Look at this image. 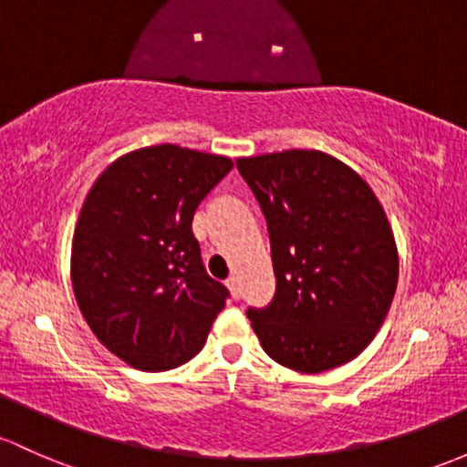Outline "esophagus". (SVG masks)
<instances>
[{
	"label": "esophagus",
	"instance_id": "obj_1",
	"mask_svg": "<svg viewBox=\"0 0 467 467\" xmlns=\"http://www.w3.org/2000/svg\"><path fill=\"white\" fill-rule=\"evenodd\" d=\"M228 291L233 299H239L242 297V286H239V279L237 277H230L228 279Z\"/></svg>",
	"mask_w": 467,
	"mask_h": 467
}]
</instances>
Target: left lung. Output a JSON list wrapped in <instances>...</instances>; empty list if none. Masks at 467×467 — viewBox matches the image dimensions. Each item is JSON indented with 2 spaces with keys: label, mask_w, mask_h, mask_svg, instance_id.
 Instances as JSON below:
<instances>
[{
  "label": "left lung",
  "mask_w": 467,
  "mask_h": 467,
  "mask_svg": "<svg viewBox=\"0 0 467 467\" xmlns=\"http://www.w3.org/2000/svg\"><path fill=\"white\" fill-rule=\"evenodd\" d=\"M271 234L277 288L248 320L264 351L299 374L360 356L389 313L399 248L385 208L349 165L320 150L244 156Z\"/></svg>",
  "instance_id": "obj_1"
}]
</instances>
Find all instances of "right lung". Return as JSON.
<instances>
[{
  "instance_id": "obj_1",
  "label": "right lung",
  "mask_w": 467,
  "mask_h": 467,
  "mask_svg": "<svg viewBox=\"0 0 467 467\" xmlns=\"http://www.w3.org/2000/svg\"><path fill=\"white\" fill-rule=\"evenodd\" d=\"M230 170L228 156L140 147L107 165L82 203L71 244L76 302L98 340L134 369L192 360L225 306L192 217Z\"/></svg>"
}]
</instances>
